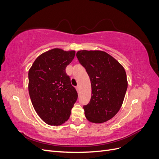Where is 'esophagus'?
Here are the masks:
<instances>
[{"label": "esophagus", "mask_w": 159, "mask_h": 159, "mask_svg": "<svg viewBox=\"0 0 159 159\" xmlns=\"http://www.w3.org/2000/svg\"><path fill=\"white\" fill-rule=\"evenodd\" d=\"M75 89H76L77 91H78V92H79V91H80V87H79V86H77V87L75 88Z\"/></svg>", "instance_id": "obj_1"}]
</instances>
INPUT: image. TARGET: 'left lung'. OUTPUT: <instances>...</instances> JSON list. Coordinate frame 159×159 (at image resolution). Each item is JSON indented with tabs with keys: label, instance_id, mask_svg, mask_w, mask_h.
Masks as SVG:
<instances>
[{
	"label": "left lung",
	"instance_id": "1",
	"mask_svg": "<svg viewBox=\"0 0 159 159\" xmlns=\"http://www.w3.org/2000/svg\"><path fill=\"white\" fill-rule=\"evenodd\" d=\"M76 56L91 85V99L84 105L85 117L95 123L107 121L123 104L127 89L126 72L114 57L103 51L80 50Z\"/></svg>",
	"mask_w": 159,
	"mask_h": 159
}]
</instances>
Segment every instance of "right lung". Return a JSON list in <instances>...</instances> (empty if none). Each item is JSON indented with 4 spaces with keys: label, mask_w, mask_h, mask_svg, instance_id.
<instances>
[{
    "label": "right lung",
    "mask_w": 159,
    "mask_h": 159,
    "mask_svg": "<svg viewBox=\"0 0 159 159\" xmlns=\"http://www.w3.org/2000/svg\"><path fill=\"white\" fill-rule=\"evenodd\" d=\"M75 52L54 48L43 53L28 71V91L33 107L50 125H60L70 116L78 99L66 68Z\"/></svg>",
    "instance_id": "1"
}]
</instances>
